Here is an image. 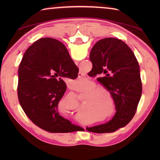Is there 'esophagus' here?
Segmentation results:
<instances>
[{"label": "esophagus", "instance_id": "esophagus-1", "mask_svg": "<svg viewBox=\"0 0 160 160\" xmlns=\"http://www.w3.org/2000/svg\"><path fill=\"white\" fill-rule=\"evenodd\" d=\"M78 78H79V80L80 81H82V82H85V81L87 80V79L85 78V75H83L82 73L78 74Z\"/></svg>", "mask_w": 160, "mask_h": 160}]
</instances>
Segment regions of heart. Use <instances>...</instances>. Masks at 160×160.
I'll use <instances>...</instances> for the list:
<instances>
[{
	"mask_svg": "<svg viewBox=\"0 0 160 160\" xmlns=\"http://www.w3.org/2000/svg\"><path fill=\"white\" fill-rule=\"evenodd\" d=\"M83 90L88 92L83 106V112L89 116H102L99 121H106L112 118L116 112L114 99L109 90L98 88L94 81L88 80Z\"/></svg>",
	"mask_w": 160,
	"mask_h": 160,
	"instance_id": "obj_1",
	"label": "heart"
}]
</instances>
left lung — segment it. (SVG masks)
<instances>
[{"mask_svg":"<svg viewBox=\"0 0 160 160\" xmlns=\"http://www.w3.org/2000/svg\"><path fill=\"white\" fill-rule=\"evenodd\" d=\"M90 59L92 63L90 72L101 75L97 80L112 94L116 113L109 122L88 128V131L97 133L114 132L132 120L141 98L139 64L128 46L116 38L97 42L90 51Z\"/></svg>","mask_w":160,"mask_h":160,"instance_id":"obj_1","label":"left lung"}]
</instances>
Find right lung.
Listing matches in <instances>:
<instances>
[{
    "instance_id": "add662e5",
    "label": "right lung",
    "mask_w": 160,
    "mask_h": 160,
    "mask_svg": "<svg viewBox=\"0 0 160 160\" xmlns=\"http://www.w3.org/2000/svg\"><path fill=\"white\" fill-rule=\"evenodd\" d=\"M78 72L66 47L58 40L42 38L26 50L18 68V96L21 107L35 125L53 133L80 128L58 112L66 90L63 79H75Z\"/></svg>"
}]
</instances>
